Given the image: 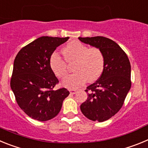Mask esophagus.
<instances>
[{
  "instance_id": "1",
  "label": "esophagus",
  "mask_w": 148,
  "mask_h": 148,
  "mask_svg": "<svg viewBox=\"0 0 148 148\" xmlns=\"http://www.w3.org/2000/svg\"><path fill=\"white\" fill-rule=\"evenodd\" d=\"M77 92V90H70V92L71 94H75Z\"/></svg>"
}]
</instances>
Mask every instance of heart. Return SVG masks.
Segmentation results:
<instances>
[{"instance_id":"b5f03b06","label":"heart","mask_w":148,"mask_h":148,"mask_svg":"<svg viewBox=\"0 0 148 148\" xmlns=\"http://www.w3.org/2000/svg\"><path fill=\"white\" fill-rule=\"evenodd\" d=\"M68 62L75 61L73 71L75 73L66 77L62 84L69 89H76L89 82L97 80L102 73L104 66V57L97 47L88 48L78 40H73L64 49ZM49 65L55 75L60 78L67 74V66L64 60L58 53H53L49 58Z\"/></svg>"}]
</instances>
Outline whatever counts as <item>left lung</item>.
Masks as SVG:
<instances>
[{
    "mask_svg": "<svg viewBox=\"0 0 148 148\" xmlns=\"http://www.w3.org/2000/svg\"><path fill=\"white\" fill-rule=\"evenodd\" d=\"M78 39L97 47L104 57V66L100 78L87 87L88 97L81 104L82 113L92 121L108 120L119 112L131 87V66L127 56L111 39L102 36Z\"/></svg>",
    "mask_w": 148,
    "mask_h": 148,
    "instance_id": "8db88e82",
    "label": "left lung"
}]
</instances>
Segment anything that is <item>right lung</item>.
Masks as SVG:
<instances>
[{
    "mask_svg": "<svg viewBox=\"0 0 148 148\" xmlns=\"http://www.w3.org/2000/svg\"><path fill=\"white\" fill-rule=\"evenodd\" d=\"M68 39L42 36L15 57L10 86L21 109L33 119L45 121L56 117L70 94L65 88L53 90L58 80L49 65L53 52Z\"/></svg>",
    "mask_w": 148,
    "mask_h": 148,
    "instance_id": "1",
    "label": "right lung"
}]
</instances>
